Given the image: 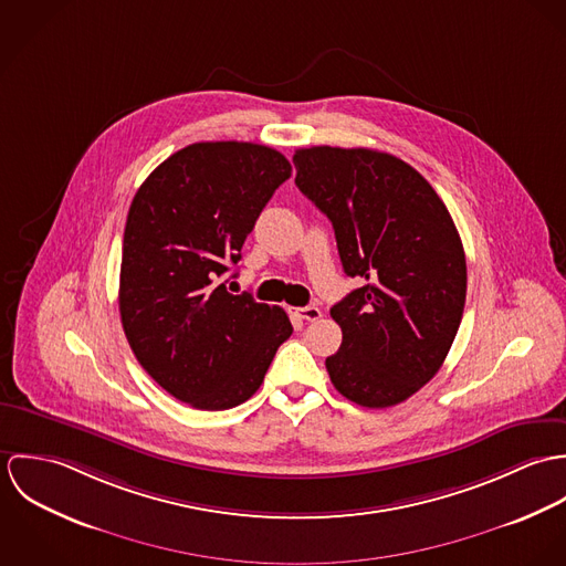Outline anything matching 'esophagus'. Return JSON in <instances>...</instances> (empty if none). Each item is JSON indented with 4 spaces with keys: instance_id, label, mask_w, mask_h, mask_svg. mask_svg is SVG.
I'll list each match as a JSON object with an SVG mask.
<instances>
[{
    "instance_id": "obj_1",
    "label": "esophagus",
    "mask_w": 566,
    "mask_h": 566,
    "mask_svg": "<svg viewBox=\"0 0 566 566\" xmlns=\"http://www.w3.org/2000/svg\"><path fill=\"white\" fill-rule=\"evenodd\" d=\"M294 314L307 323H316L323 318V312L316 307V305H310V307H301V310H294Z\"/></svg>"
}]
</instances>
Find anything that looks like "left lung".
Returning <instances> with one entry per match:
<instances>
[{
	"mask_svg": "<svg viewBox=\"0 0 566 566\" xmlns=\"http://www.w3.org/2000/svg\"><path fill=\"white\" fill-rule=\"evenodd\" d=\"M296 185L331 220L346 276L361 287L331 307L342 346L335 390L361 407L403 403L440 370L462 323L467 256L433 187L368 148L296 150Z\"/></svg>",
	"mask_w": 566,
	"mask_h": 566,
	"instance_id": "obj_1",
	"label": "left lung"
}]
</instances>
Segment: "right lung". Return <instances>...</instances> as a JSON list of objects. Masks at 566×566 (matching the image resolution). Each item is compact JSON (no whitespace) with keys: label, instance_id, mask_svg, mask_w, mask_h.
I'll list each match as a JSON object with an SVG mask.
<instances>
[{"label":"right lung","instance_id":"obj_1","mask_svg":"<svg viewBox=\"0 0 566 566\" xmlns=\"http://www.w3.org/2000/svg\"><path fill=\"white\" fill-rule=\"evenodd\" d=\"M290 176V161L268 146L202 142L165 159L133 198L122 326L144 370L182 403L220 411L248 401L292 335L281 307L220 283Z\"/></svg>","mask_w":566,"mask_h":566}]
</instances>
